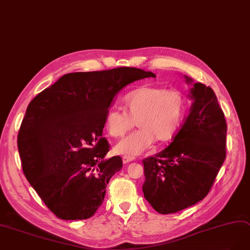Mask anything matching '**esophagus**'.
<instances>
[{
    "label": "esophagus",
    "mask_w": 250,
    "mask_h": 250,
    "mask_svg": "<svg viewBox=\"0 0 250 250\" xmlns=\"http://www.w3.org/2000/svg\"><path fill=\"white\" fill-rule=\"evenodd\" d=\"M134 160H135V156H130V155H124V158H123L124 164H127L130 162H133Z\"/></svg>",
    "instance_id": "esophagus-1"
}]
</instances>
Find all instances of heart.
Returning <instances> with one entry per match:
<instances>
[{
  "label": "heart",
  "instance_id": "heart-1",
  "mask_svg": "<svg viewBox=\"0 0 250 250\" xmlns=\"http://www.w3.org/2000/svg\"><path fill=\"white\" fill-rule=\"evenodd\" d=\"M125 111L110 109L105 127L113 138H122L136 125L135 133L116 145L117 152L134 156L155 142L166 143L176 136L186 116L188 100L179 89L147 85L137 88L124 99Z\"/></svg>",
  "mask_w": 250,
  "mask_h": 250
}]
</instances>
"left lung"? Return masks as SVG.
Wrapping results in <instances>:
<instances>
[{
  "mask_svg": "<svg viewBox=\"0 0 250 250\" xmlns=\"http://www.w3.org/2000/svg\"><path fill=\"white\" fill-rule=\"evenodd\" d=\"M189 94V112L173 142L143 160L144 197L161 214L204 199L226 160L227 123L213 89L197 82Z\"/></svg>",
  "mask_w": 250,
  "mask_h": 250,
  "instance_id": "left-lung-1",
  "label": "left lung"
}]
</instances>
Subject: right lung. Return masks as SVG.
I'll return each instance as SVG.
<instances>
[{"instance_id": "right-lung-1", "label": "right lung", "mask_w": 250, "mask_h": 250, "mask_svg": "<svg viewBox=\"0 0 250 250\" xmlns=\"http://www.w3.org/2000/svg\"><path fill=\"white\" fill-rule=\"evenodd\" d=\"M152 72L131 67L69 73L37 95L17 137L21 167L44 204L61 219H86L103 204L110 178L123 168L102 138L118 92Z\"/></svg>"}]
</instances>
